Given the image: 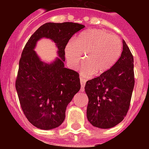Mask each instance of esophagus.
I'll return each instance as SVG.
<instances>
[{
	"instance_id": "1",
	"label": "esophagus",
	"mask_w": 149,
	"mask_h": 149,
	"mask_svg": "<svg viewBox=\"0 0 149 149\" xmlns=\"http://www.w3.org/2000/svg\"><path fill=\"white\" fill-rule=\"evenodd\" d=\"M80 81H81V92H84V86H85V84H86V81L84 78V77H80Z\"/></svg>"
}]
</instances>
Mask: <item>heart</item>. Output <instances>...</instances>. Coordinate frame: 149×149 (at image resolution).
I'll list each match as a JSON object with an SVG mask.
<instances>
[{
    "mask_svg": "<svg viewBox=\"0 0 149 149\" xmlns=\"http://www.w3.org/2000/svg\"><path fill=\"white\" fill-rule=\"evenodd\" d=\"M123 45L120 38L101 29H90L65 47V56L72 69L78 67L84 54L81 74L89 77L108 71L120 58Z\"/></svg>",
    "mask_w": 149,
    "mask_h": 149,
    "instance_id": "b5f03b06",
    "label": "heart"
}]
</instances>
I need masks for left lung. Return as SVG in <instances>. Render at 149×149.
I'll return each mask as SVG.
<instances>
[{
  "instance_id": "obj_1",
  "label": "left lung",
  "mask_w": 149,
  "mask_h": 149,
  "mask_svg": "<svg viewBox=\"0 0 149 149\" xmlns=\"http://www.w3.org/2000/svg\"><path fill=\"white\" fill-rule=\"evenodd\" d=\"M122 43V53L115 65L86 81V117L94 127L111 128L120 123L128 111L134 86V57L125 42Z\"/></svg>"
}]
</instances>
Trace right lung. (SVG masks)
Returning <instances> with one entry per match:
<instances>
[{
  "label": "right lung",
  "instance_id": "1",
  "mask_svg": "<svg viewBox=\"0 0 149 149\" xmlns=\"http://www.w3.org/2000/svg\"><path fill=\"white\" fill-rule=\"evenodd\" d=\"M85 27L73 22L45 23L29 39L19 61L15 89L24 113L33 125L42 130L59 127L65 110L81 89L77 72L65 67V47L74 34ZM42 38L51 39L58 56L42 61L34 51Z\"/></svg>",
  "mask_w": 149,
  "mask_h": 149
}]
</instances>
